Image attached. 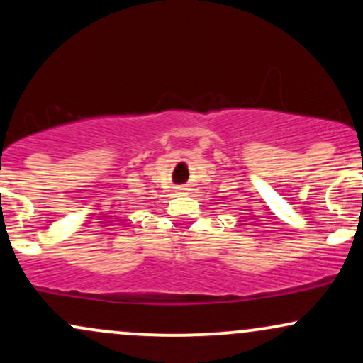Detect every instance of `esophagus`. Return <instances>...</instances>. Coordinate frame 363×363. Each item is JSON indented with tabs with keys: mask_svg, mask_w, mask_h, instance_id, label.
<instances>
[{
	"mask_svg": "<svg viewBox=\"0 0 363 363\" xmlns=\"http://www.w3.org/2000/svg\"><path fill=\"white\" fill-rule=\"evenodd\" d=\"M176 191H177L179 194H187V191H189V187H187V186H177Z\"/></svg>",
	"mask_w": 363,
	"mask_h": 363,
	"instance_id": "obj_1",
	"label": "esophagus"
}]
</instances>
